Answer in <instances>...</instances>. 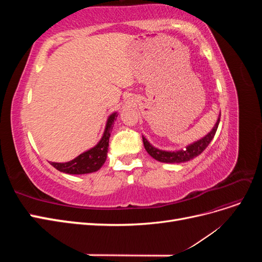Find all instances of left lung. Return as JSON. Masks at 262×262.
I'll return each instance as SVG.
<instances>
[{"instance_id":"obj_1","label":"left lung","mask_w":262,"mask_h":262,"mask_svg":"<svg viewBox=\"0 0 262 262\" xmlns=\"http://www.w3.org/2000/svg\"><path fill=\"white\" fill-rule=\"evenodd\" d=\"M220 119H221V114L217 117V120H216L215 124H214L212 130L207 134V136H204L200 140L194 141L193 143L187 145L186 148H184V149H178V150L160 149V148L153 146L143 136H142L144 147L146 149V152L150 156H152L154 160H156L158 162H162V163L180 164V163L191 161L194 157L199 156L210 144V142L213 140L214 136H215V132L217 130V126L220 123Z\"/></svg>"}]
</instances>
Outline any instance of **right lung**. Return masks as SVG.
<instances>
[{
  "mask_svg": "<svg viewBox=\"0 0 262 262\" xmlns=\"http://www.w3.org/2000/svg\"><path fill=\"white\" fill-rule=\"evenodd\" d=\"M117 117L118 113H113L108 117L102 137L94 147L85 150L84 153L80 154L72 161L66 163L51 162V165L59 171L70 173V175H83V173H90L100 169L106 162L110 133H112L113 124Z\"/></svg>",
  "mask_w": 262,
  "mask_h": 262,
  "instance_id": "add662e5",
  "label": "right lung"
}]
</instances>
